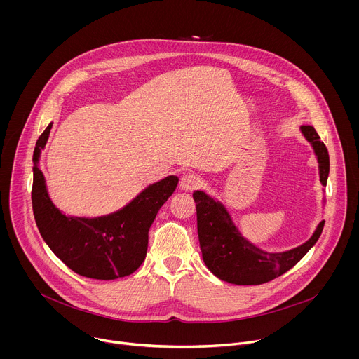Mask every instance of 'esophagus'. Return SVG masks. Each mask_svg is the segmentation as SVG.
Wrapping results in <instances>:
<instances>
[{
    "instance_id": "esophagus-1",
    "label": "esophagus",
    "mask_w": 359,
    "mask_h": 359,
    "mask_svg": "<svg viewBox=\"0 0 359 359\" xmlns=\"http://www.w3.org/2000/svg\"><path fill=\"white\" fill-rule=\"evenodd\" d=\"M198 183H200V180L196 175H184L180 180V189L183 191H191L198 186Z\"/></svg>"
}]
</instances>
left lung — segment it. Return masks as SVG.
Segmentation results:
<instances>
[{"label": "left lung", "instance_id": "1", "mask_svg": "<svg viewBox=\"0 0 359 359\" xmlns=\"http://www.w3.org/2000/svg\"><path fill=\"white\" fill-rule=\"evenodd\" d=\"M299 132L314 150L320 182L325 186L330 175L328 150L313 126H301ZM193 198L204 264L217 278L237 285L264 284L287 273L317 243L325 223L321 220L305 243L287 251L270 252L248 241L240 233L220 198L201 190H196ZM323 208H325V197H323Z\"/></svg>", "mask_w": 359, "mask_h": 359}]
</instances>
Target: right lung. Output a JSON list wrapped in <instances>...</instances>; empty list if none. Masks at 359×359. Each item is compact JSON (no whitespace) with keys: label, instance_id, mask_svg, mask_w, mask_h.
I'll use <instances>...</instances> for the list:
<instances>
[{"label":"right lung","instance_id":"obj_1","mask_svg":"<svg viewBox=\"0 0 359 359\" xmlns=\"http://www.w3.org/2000/svg\"><path fill=\"white\" fill-rule=\"evenodd\" d=\"M50 128L53 122L36 140L32 156V210L43 241L64 264L82 277L116 280L130 276L144 262L149 229L176 190L179 177L168 176L149 184L114 213L97 217L68 216L50 200L39 169Z\"/></svg>","mask_w":359,"mask_h":359}]
</instances>
